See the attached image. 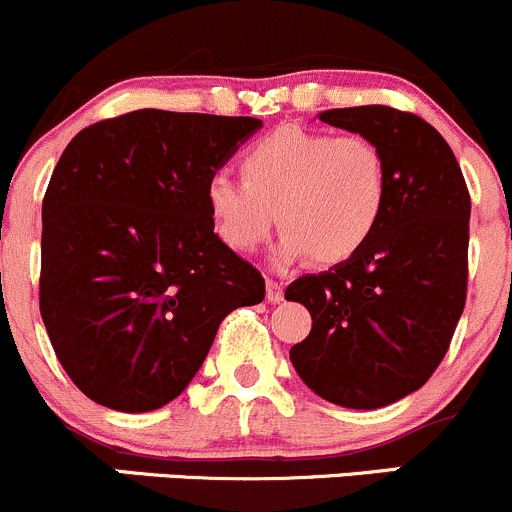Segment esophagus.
<instances>
[{"mask_svg":"<svg viewBox=\"0 0 512 512\" xmlns=\"http://www.w3.org/2000/svg\"><path fill=\"white\" fill-rule=\"evenodd\" d=\"M267 299L270 302H282L285 299V285L277 280H267Z\"/></svg>","mask_w":512,"mask_h":512,"instance_id":"34e87169","label":"esophagus"}]
</instances>
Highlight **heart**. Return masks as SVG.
I'll return each instance as SVG.
<instances>
[{"label":"heart","instance_id":"b5f03b06","mask_svg":"<svg viewBox=\"0 0 512 512\" xmlns=\"http://www.w3.org/2000/svg\"><path fill=\"white\" fill-rule=\"evenodd\" d=\"M240 173L208 180L215 230L235 252H255L277 220L280 262H349L379 230L389 200L384 153L361 133L282 126L247 148Z\"/></svg>","mask_w":512,"mask_h":512}]
</instances>
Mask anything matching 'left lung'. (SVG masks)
Returning <instances> with one entry per match:
<instances>
[{
  "label": "left lung",
  "mask_w": 512,
  "mask_h": 512,
  "mask_svg": "<svg viewBox=\"0 0 512 512\" xmlns=\"http://www.w3.org/2000/svg\"><path fill=\"white\" fill-rule=\"evenodd\" d=\"M319 121L381 148L389 200L359 255L287 287L312 314L289 359L322 399L381 409L421 389L451 347L466 307L471 195L451 146L416 113L356 106Z\"/></svg>",
  "instance_id": "left-lung-1"
}]
</instances>
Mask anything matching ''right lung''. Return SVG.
Wrapping results in <instances>:
<instances>
[{"label": "right lung", "instance_id": "obj_1", "mask_svg": "<svg viewBox=\"0 0 512 512\" xmlns=\"http://www.w3.org/2000/svg\"><path fill=\"white\" fill-rule=\"evenodd\" d=\"M257 128L250 116L141 108L84 128L61 153L41 203L39 309L56 359L96 404L165 406L227 314L265 299L205 198Z\"/></svg>", "mask_w": 512, "mask_h": 512}]
</instances>
